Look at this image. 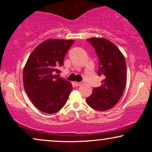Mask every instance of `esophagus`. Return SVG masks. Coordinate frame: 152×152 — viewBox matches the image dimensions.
<instances>
[{
    "mask_svg": "<svg viewBox=\"0 0 152 152\" xmlns=\"http://www.w3.org/2000/svg\"><path fill=\"white\" fill-rule=\"evenodd\" d=\"M75 86H80V85L81 84H82V83H81V82H75Z\"/></svg>",
    "mask_w": 152,
    "mask_h": 152,
    "instance_id": "1",
    "label": "esophagus"
}]
</instances>
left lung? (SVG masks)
Listing matches in <instances>:
<instances>
[{
    "label": "left lung",
    "instance_id": "1",
    "mask_svg": "<svg viewBox=\"0 0 152 152\" xmlns=\"http://www.w3.org/2000/svg\"><path fill=\"white\" fill-rule=\"evenodd\" d=\"M87 41L99 58L97 74L104 77L102 86L94 88L86 102L92 109L104 111L113 108L125 88L126 67L124 57L117 46L104 38L93 37Z\"/></svg>",
    "mask_w": 152,
    "mask_h": 152
}]
</instances>
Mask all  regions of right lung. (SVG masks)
Listing matches in <instances>:
<instances>
[{
	"label": "right lung",
	"mask_w": 152,
	"mask_h": 152,
	"mask_svg": "<svg viewBox=\"0 0 152 152\" xmlns=\"http://www.w3.org/2000/svg\"><path fill=\"white\" fill-rule=\"evenodd\" d=\"M73 40L48 39L31 53L23 69L26 92L39 111L47 113L59 111L68 100L71 83L55 72L64 64V59Z\"/></svg>",
	"instance_id": "1"
}]
</instances>
